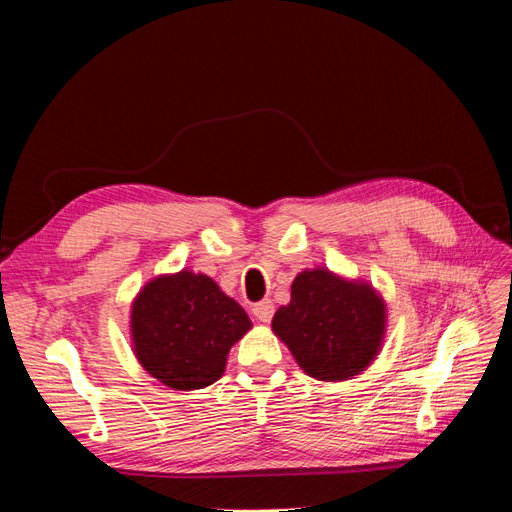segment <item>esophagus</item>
<instances>
[{
  "mask_svg": "<svg viewBox=\"0 0 512 512\" xmlns=\"http://www.w3.org/2000/svg\"><path fill=\"white\" fill-rule=\"evenodd\" d=\"M254 316H256V320L258 322H271V318H273V312H275V307H273V303L269 301V299H265V301H260V303H256L254 305Z\"/></svg>",
  "mask_w": 512,
  "mask_h": 512,
  "instance_id": "esophagus-1",
  "label": "esophagus"
}]
</instances>
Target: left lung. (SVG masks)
<instances>
[{"label":"left lung","instance_id":"left-lung-1","mask_svg":"<svg viewBox=\"0 0 512 512\" xmlns=\"http://www.w3.org/2000/svg\"><path fill=\"white\" fill-rule=\"evenodd\" d=\"M273 333L307 376L344 382L376 361L386 333V303L369 282L324 267L301 271L290 303L277 309Z\"/></svg>","mask_w":512,"mask_h":512}]
</instances>
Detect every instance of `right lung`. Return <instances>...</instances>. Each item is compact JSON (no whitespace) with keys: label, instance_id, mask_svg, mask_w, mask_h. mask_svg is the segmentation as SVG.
Listing matches in <instances>:
<instances>
[{"label":"right lung","instance_id":"right-lung-1","mask_svg":"<svg viewBox=\"0 0 512 512\" xmlns=\"http://www.w3.org/2000/svg\"><path fill=\"white\" fill-rule=\"evenodd\" d=\"M252 329L245 309L209 275L183 269L149 280L130 309L138 363L168 389L196 391L220 380L230 348Z\"/></svg>","mask_w":512,"mask_h":512}]
</instances>
